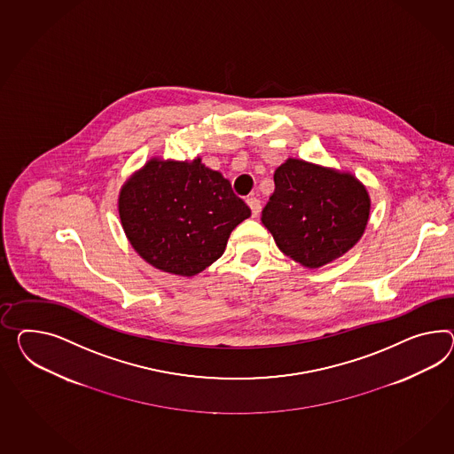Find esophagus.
<instances>
[{"mask_svg":"<svg viewBox=\"0 0 454 454\" xmlns=\"http://www.w3.org/2000/svg\"><path fill=\"white\" fill-rule=\"evenodd\" d=\"M247 204H248V207L252 209V215L256 217V215L260 214V210H262V202H260V199L248 198L247 199Z\"/></svg>","mask_w":454,"mask_h":454,"instance_id":"obj_1","label":"esophagus"}]
</instances>
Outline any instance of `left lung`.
I'll return each mask as SVG.
<instances>
[{
	"instance_id": "obj_1",
	"label": "left lung",
	"mask_w": 454,
	"mask_h": 454,
	"mask_svg": "<svg viewBox=\"0 0 454 454\" xmlns=\"http://www.w3.org/2000/svg\"><path fill=\"white\" fill-rule=\"evenodd\" d=\"M273 179L262 222L285 255L319 268L359 242L371 199L354 176L290 158Z\"/></svg>"
}]
</instances>
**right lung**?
Segmentation results:
<instances>
[{"label":"right lung","instance_id":"right-lung-1","mask_svg":"<svg viewBox=\"0 0 454 454\" xmlns=\"http://www.w3.org/2000/svg\"><path fill=\"white\" fill-rule=\"evenodd\" d=\"M118 212L129 244L153 267L198 275L221 258L233 229L250 217L229 179L194 160H152L121 187Z\"/></svg>","mask_w":454,"mask_h":454}]
</instances>
